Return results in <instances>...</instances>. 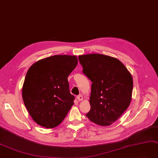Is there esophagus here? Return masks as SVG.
Masks as SVG:
<instances>
[{
    "label": "esophagus",
    "instance_id": "esophagus-1",
    "mask_svg": "<svg viewBox=\"0 0 158 158\" xmlns=\"http://www.w3.org/2000/svg\"><path fill=\"white\" fill-rule=\"evenodd\" d=\"M77 100H78L79 102L82 101V100H83V96H81V95H80V96H78L77 97Z\"/></svg>",
    "mask_w": 158,
    "mask_h": 158
}]
</instances>
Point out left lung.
Wrapping results in <instances>:
<instances>
[{
    "label": "left lung",
    "instance_id": "obj_1",
    "mask_svg": "<svg viewBox=\"0 0 158 158\" xmlns=\"http://www.w3.org/2000/svg\"><path fill=\"white\" fill-rule=\"evenodd\" d=\"M83 72L92 81L90 120L102 126L111 125L129 107L133 77L118 59L98 53L79 56Z\"/></svg>",
    "mask_w": 158,
    "mask_h": 158
}]
</instances>
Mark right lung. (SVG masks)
<instances>
[{"label": "right lung", "mask_w": 158, "mask_h": 158, "mask_svg": "<svg viewBox=\"0 0 158 158\" xmlns=\"http://www.w3.org/2000/svg\"><path fill=\"white\" fill-rule=\"evenodd\" d=\"M77 63V56L54 55L37 61L28 69L22 88L23 100L40 126H58L74 104L68 77Z\"/></svg>", "instance_id": "obj_1"}]
</instances>
